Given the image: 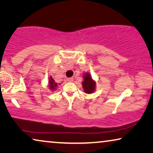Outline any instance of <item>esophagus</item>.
Returning <instances> with one entry per match:
<instances>
[{
	"label": "esophagus",
	"instance_id": "1",
	"mask_svg": "<svg viewBox=\"0 0 153 153\" xmlns=\"http://www.w3.org/2000/svg\"><path fill=\"white\" fill-rule=\"evenodd\" d=\"M67 80L69 82H71L74 81V78H73V77H68V78H67Z\"/></svg>",
	"mask_w": 153,
	"mask_h": 153
}]
</instances>
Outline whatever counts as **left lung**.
<instances>
[{
	"label": "left lung",
	"instance_id": "obj_1",
	"mask_svg": "<svg viewBox=\"0 0 153 153\" xmlns=\"http://www.w3.org/2000/svg\"><path fill=\"white\" fill-rule=\"evenodd\" d=\"M84 81L82 82V87L84 92L87 94H91L94 92L96 88V82L92 78L91 75L88 73H86L84 76Z\"/></svg>",
	"mask_w": 153,
	"mask_h": 153
}]
</instances>
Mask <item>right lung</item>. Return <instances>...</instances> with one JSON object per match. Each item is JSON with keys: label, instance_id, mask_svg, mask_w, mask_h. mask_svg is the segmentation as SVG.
<instances>
[{"label": "right lung", "instance_id": "add662e5", "mask_svg": "<svg viewBox=\"0 0 153 153\" xmlns=\"http://www.w3.org/2000/svg\"><path fill=\"white\" fill-rule=\"evenodd\" d=\"M49 80H48V87L49 88H50L51 90H53V91H54V90H55L56 89V87L58 86V84L57 83H56L55 80H54V79L52 77V76H51L50 77H49Z\"/></svg>", "mask_w": 153, "mask_h": 153}]
</instances>
